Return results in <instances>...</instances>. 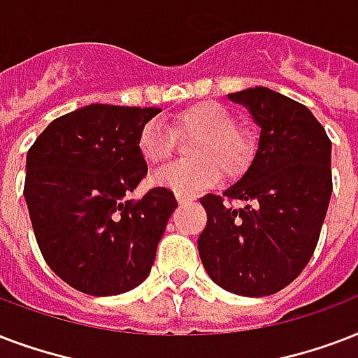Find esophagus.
<instances>
[{
	"instance_id": "1",
	"label": "esophagus",
	"mask_w": 358,
	"mask_h": 358,
	"mask_svg": "<svg viewBox=\"0 0 358 358\" xmlns=\"http://www.w3.org/2000/svg\"><path fill=\"white\" fill-rule=\"evenodd\" d=\"M176 198H177V201H179V203H181V205L190 203V201H192V196H187V194H179V192H177Z\"/></svg>"
}]
</instances>
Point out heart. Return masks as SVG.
<instances>
[{"mask_svg":"<svg viewBox=\"0 0 358 358\" xmlns=\"http://www.w3.org/2000/svg\"><path fill=\"white\" fill-rule=\"evenodd\" d=\"M170 133L160 121H149L138 134V151L148 164L159 166L171 159L176 138H192L188 157L192 160L171 164L155 173V182L179 194L199 192L217 181L220 171L237 177L250 166L254 143L228 108L205 101L185 108L170 121Z\"/></svg>","mask_w":358,"mask_h":358,"instance_id":"1","label":"heart"}]
</instances>
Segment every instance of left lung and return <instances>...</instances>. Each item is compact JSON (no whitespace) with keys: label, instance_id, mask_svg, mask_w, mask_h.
<instances>
[{"label":"left lung","instance_id":"obj_1","mask_svg":"<svg viewBox=\"0 0 358 358\" xmlns=\"http://www.w3.org/2000/svg\"><path fill=\"white\" fill-rule=\"evenodd\" d=\"M262 129L252 164L224 196L199 199L207 226L198 250L210 280L226 292L265 297L308 265L332 194L325 129L301 102L267 87L229 93ZM245 203L234 210L229 201Z\"/></svg>","mask_w":358,"mask_h":358}]
</instances>
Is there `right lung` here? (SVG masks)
<instances>
[{
    "label": "right lung",
    "instance_id": "1",
    "mask_svg": "<svg viewBox=\"0 0 358 358\" xmlns=\"http://www.w3.org/2000/svg\"><path fill=\"white\" fill-rule=\"evenodd\" d=\"M160 108L90 104L54 119L27 151L26 198L37 245L63 282L87 295L148 278L176 210L171 190L129 194L148 176L138 134Z\"/></svg>",
    "mask_w": 358,
    "mask_h": 358
}]
</instances>
